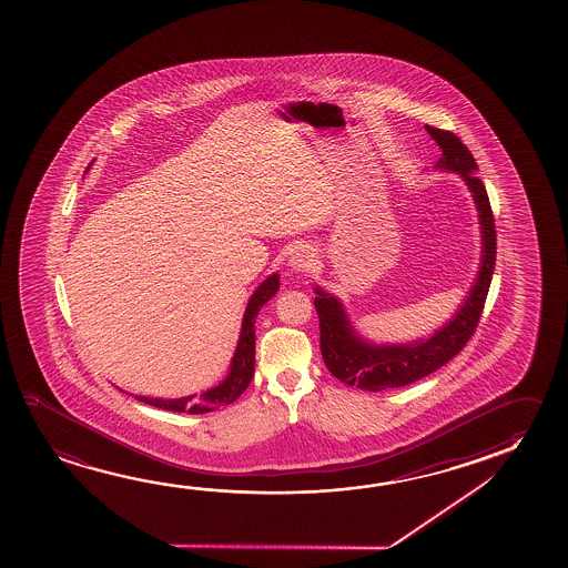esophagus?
<instances>
[{"label":"esophagus","mask_w":568,"mask_h":568,"mask_svg":"<svg viewBox=\"0 0 568 568\" xmlns=\"http://www.w3.org/2000/svg\"><path fill=\"white\" fill-rule=\"evenodd\" d=\"M313 265H315V253L308 247H297L288 257V267L295 273H308Z\"/></svg>","instance_id":"1"}]
</instances>
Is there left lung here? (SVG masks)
<instances>
[{
  "mask_svg": "<svg viewBox=\"0 0 568 568\" xmlns=\"http://www.w3.org/2000/svg\"><path fill=\"white\" fill-rule=\"evenodd\" d=\"M426 131L442 149V159L437 160L436 168L462 174L465 184L474 194L484 233L481 267L474 287L469 291V297L465 298L464 305L459 307V313L444 328H439L436 335L414 344L376 346L364 343L363 338L354 335L353 326L344 315L338 298L331 297L318 287L315 288V308L321 325V354L326 368L338 381L348 386H356L361 390L400 388L412 382L422 381L424 376L436 373L437 368L449 363L459 351H464L465 344L474 335L491 285L497 235L489 195L484 182L475 174L477 162L454 132L429 124H426Z\"/></svg>",
  "mask_w": 568,
  "mask_h": 568,
  "instance_id": "obj_1",
  "label": "left lung"
}]
</instances>
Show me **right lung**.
I'll return each mask as SVG.
<instances>
[{
	"label": "right lung",
	"mask_w": 568,
	"mask_h": 568,
	"mask_svg": "<svg viewBox=\"0 0 568 568\" xmlns=\"http://www.w3.org/2000/svg\"><path fill=\"white\" fill-rule=\"evenodd\" d=\"M277 288H280L277 273L267 277L260 287L255 288V293L245 308V315H243L242 335H240V343L233 354L232 368H230L227 378L220 386L204 392L200 398L186 396V398H178V400H160V398L140 396L139 400L150 404V406H156V408L187 412V414H204V412H212V409L222 408V406L237 400L243 390L250 386L253 373H255V318H257L261 307L277 293Z\"/></svg>",
	"instance_id": "1"
}]
</instances>
